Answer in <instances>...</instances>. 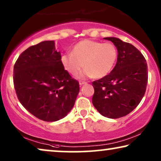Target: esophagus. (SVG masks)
Listing matches in <instances>:
<instances>
[{
	"label": "esophagus",
	"mask_w": 161,
	"mask_h": 161,
	"mask_svg": "<svg viewBox=\"0 0 161 161\" xmlns=\"http://www.w3.org/2000/svg\"><path fill=\"white\" fill-rule=\"evenodd\" d=\"M80 86H81V85H85V84H87V82H86V81H80Z\"/></svg>",
	"instance_id": "1"
}]
</instances>
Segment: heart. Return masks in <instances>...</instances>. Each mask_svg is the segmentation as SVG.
<instances>
[{"label":"heart","instance_id":"heart-1","mask_svg":"<svg viewBox=\"0 0 161 161\" xmlns=\"http://www.w3.org/2000/svg\"><path fill=\"white\" fill-rule=\"evenodd\" d=\"M117 58V50L112 43L83 40L73 46L71 53L62 55L61 62L65 70L76 76L85 66L80 78H102L112 70Z\"/></svg>","mask_w":161,"mask_h":161}]
</instances>
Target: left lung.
Here are the masks:
<instances>
[{
  "label": "left lung",
  "mask_w": 161,
  "mask_h": 161,
  "mask_svg": "<svg viewBox=\"0 0 161 161\" xmlns=\"http://www.w3.org/2000/svg\"><path fill=\"white\" fill-rule=\"evenodd\" d=\"M118 50L111 72L94 81L92 104L102 116L119 119L131 113L145 95L147 85V64L140 50L116 37H105Z\"/></svg>",
  "instance_id": "1"
}]
</instances>
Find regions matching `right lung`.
Masks as SVG:
<instances>
[{
  "label": "right lung",
  "mask_w": 161,
  "mask_h": 161,
  "mask_svg": "<svg viewBox=\"0 0 161 161\" xmlns=\"http://www.w3.org/2000/svg\"><path fill=\"white\" fill-rule=\"evenodd\" d=\"M53 40L42 41L21 53L14 67V85L21 105L42 121H56L74 107L79 81L64 69Z\"/></svg>",
  "instance_id": "add662e5"
}]
</instances>
